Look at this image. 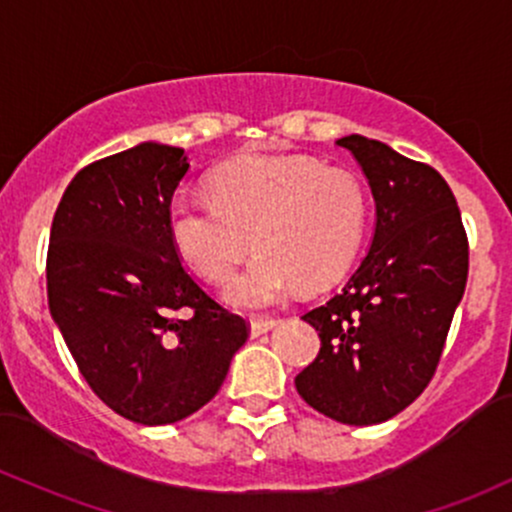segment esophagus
Here are the masks:
<instances>
[{"label":"esophagus","mask_w":512,"mask_h":512,"mask_svg":"<svg viewBox=\"0 0 512 512\" xmlns=\"http://www.w3.org/2000/svg\"><path fill=\"white\" fill-rule=\"evenodd\" d=\"M279 323H282V318H269V316H265V318H255V320H252V323H250L252 338H257V335H262V333H267V330L277 328Z\"/></svg>","instance_id":"1"}]
</instances>
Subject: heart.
I'll return each mask as SVG.
<instances>
[{
    "label": "heart",
    "instance_id": "obj_1",
    "mask_svg": "<svg viewBox=\"0 0 512 512\" xmlns=\"http://www.w3.org/2000/svg\"><path fill=\"white\" fill-rule=\"evenodd\" d=\"M211 196L179 194L167 230L179 260L209 284L233 279L252 243V265L230 284L240 308L279 303L350 265L367 223V192L352 172L289 155H243L209 177Z\"/></svg>",
    "mask_w": 512,
    "mask_h": 512
}]
</instances>
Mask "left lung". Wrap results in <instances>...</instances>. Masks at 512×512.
Segmentation results:
<instances>
[{
	"mask_svg": "<svg viewBox=\"0 0 512 512\" xmlns=\"http://www.w3.org/2000/svg\"><path fill=\"white\" fill-rule=\"evenodd\" d=\"M376 201L372 247L347 284L303 320L320 352L296 376L318 413L347 425L384 423L437 372L469 274V240L449 184L435 167L389 145L347 136Z\"/></svg>",
	"mask_w": 512,
	"mask_h": 512,
	"instance_id": "8db88e82",
	"label": "left lung"
}]
</instances>
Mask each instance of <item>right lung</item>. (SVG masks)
I'll return each mask as SVG.
<instances>
[{"instance_id": "add662e5", "label": "right lung", "mask_w": 512, "mask_h": 512, "mask_svg": "<svg viewBox=\"0 0 512 512\" xmlns=\"http://www.w3.org/2000/svg\"><path fill=\"white\" fill-rule=\"evenodd\" d=\"M187 170L172 145L101 157L72 177L50 226V313L89 389L140 425L206 406L250 335L172 247L167 211Z\"/></svg>"}]
</instances>
